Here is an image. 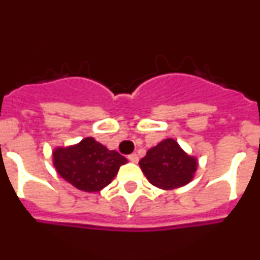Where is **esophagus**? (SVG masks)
Masks as SVG:
<instances>
[{"label": "esophagus", "mask_w": 260, "mask_h": 260, "mask_svg": "<svg viewBox=\"0 0 260 260\" xmlns=\"http://www.w3.org/2000/svg\"><path fill=\"white\" fill-rule=\"evenodd\" d=\"M128 160H130L132 162H138L139 157H138L137 153H132V155H128Z\"/></svg>", "instance_id": "1"}]
</instances>
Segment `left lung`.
<instances>
[{"mask_svg": "<svg viewBox=\"0 0 260 260\" xmlns=\"http://www.w3.org/2000/svg\"><path fill=\"white\" fill-rule=\"evenodd\" d=\"M139 167L153 186L174 190L194 180L198 158L183 151L173 138H167L147 151Z\"/></svg>", "mask_w": 260, "mask_h": 260, "instance_id": "8db88e82", "label": "left lung"}]
</instances>
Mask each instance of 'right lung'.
Wrapping results in <instances>:
<instances>
[{"mask_svg": "<svg viewBox=\"0 0 260 260\" xmlns=\"http://www.w3.org/2000/svg\"><path fill=\"white\" fill-rule=\"evenodd\" d=\"M57 173L78 190L99 192L112 182L127 158L87 137L77 144L56 147L52 152Z\"/></svg>", "mask_w": 260, "mask_h": 260, "instance_id": "right-lung-1", "label": "right lung"}]
</instances>
